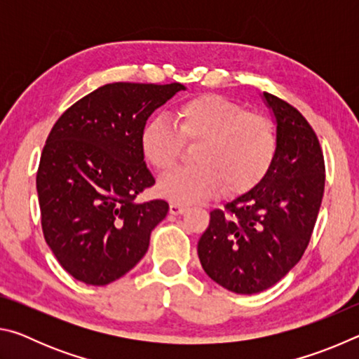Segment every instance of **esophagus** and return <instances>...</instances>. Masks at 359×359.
<instances>
[{"label": "esophagus", "instance_id": "1", "mask_svg": "<svg viewBox=\"0 0 359 359\" xmlns=\"http://www.w3.org/2000/svg\"><path fill=\"white\" fill-rule=\"evenodd\" d=\"M188 209V205L180 203V201H171L169 203V212H171L172 215H179V214H184V212Z\"/></svg>", "mask_w": 359, "mask_h": 359}]
</instances>
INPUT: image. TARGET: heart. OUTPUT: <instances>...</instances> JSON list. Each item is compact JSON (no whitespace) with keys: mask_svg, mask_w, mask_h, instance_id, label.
Instances as JSON below:
<instances>
[{"mask_svg":"<svg viewBox=\"0 0 359 359\" xmlns=\"http://www.w3.org/2000/svg\"><path fill=\"white\" fill-rule=\"evenodd\" d=\"M172 125L150 118L139 133L144 160L158 172L177 163L182 142L196 144L194 166L163 175L158 188L174 201H198L224 194H244L269 171L277 154L276 123L267 115L245 111L222 95L205 93L187 100L172 111Z\"/></svg>","mask_w":359,"mask_h":359,"instance_id":"1","label":"heart"}]
</instances>
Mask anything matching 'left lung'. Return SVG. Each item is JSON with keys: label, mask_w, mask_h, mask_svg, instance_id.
I'll list each match as a JSON object with an SVG mask.
<instances>
[{"label": "left lung", "mask_w": 359, "mask_h": 359, "mask_svg": "<svg viewBox=\"0 0 359 359\" xmlns=\"http://www.w3.org/2000/svg\"><path fill=\"white\" fill-rule=\"evenodd\" d=\"M277 123L274 163L250 191L210 212L198 257L212 280L253 294L276 285L306 252L325 191L318 137L296 107L263 93Z\"/></svg>", "instance_id": "8db88e82"}]
</instances>
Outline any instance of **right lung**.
I'll list each match as a JSON object with an SVG mask.
<instances>
[{"instance_id":"right-lung-1","label":"right lung","mask_w":359,"mask_h":359,"mask_svg":"<svg viewBox=\"0 0 359 359\" xmlns=\"http://www.w3.org/2000/svg\"><path fill=\"white\" fill-rule=\"evenodd\" d=\"M182 83L115 82L62 114L42 149L36 188L47 245L66 272L107 285L131 271L166 217L163 199L136 203L155 179L139 149L151 112Z\"/></svg>"}]
</instances>
